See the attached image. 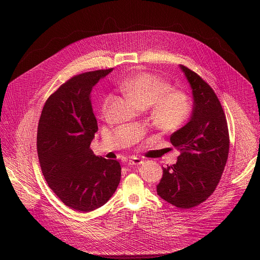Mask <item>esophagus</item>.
Returning <instances> with one entry per match:
<instances>
[{
	"instance_id": "obj_1",
	"label": "esophagus",
	"mask_w": 260,
	"mask_h": 260,
	"mask_svg": "<svg viewBox=\"0 0 260 260\" xmlns=\"http://www.w3.org/2000/svg\"><path fill=\"white\" fill-rule=\"evenodd\" d=\"M142 164H143V160H142L141 158H139V157H135V158H133V159H131V160L128 161V165L132 166V167H134V166H140V165H142Z\"/></svg>"
}]
</instances>
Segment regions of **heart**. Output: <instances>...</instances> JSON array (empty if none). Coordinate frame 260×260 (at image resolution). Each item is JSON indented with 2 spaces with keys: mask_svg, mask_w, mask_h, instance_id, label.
<instances>
[{
  "mask_svg": "<svg viewBox=\"0 0 260 260\" xmlns=\"http://www.w3.org/2000/svg\"><path fill=\"white\" fill-rule=\"evenodd\" d=\"M119 87L139 107H152L151 118L155 126L162 132H175L188 120L192 106L189 96L147 72H138L124 79ZM112 95L103 98L100 106L101 115L107 113Z\"/></svg>",
  "mask_w": 260,
  "mask_h": 260,
  "instance_id": "1",
  "label": "heart"
}]
</instances>
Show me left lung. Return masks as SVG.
I'll return each mask as SVG.
<instances>
[{"mask_svg":"<svg viewBox=\"0 0 260 260\" xmlns=\"http://www.w3.org/2000/svg\"><path fill=\"white\" fill-rule=\"evenodd\" d=\"M190 83L194 106L191 119L171 135L180 150L178 160L164 168L157 194L180 209H191L215 191L230 152V134L223 108L212 87L193 71L180 66Z\"/></svg>","mask_w":260,"mask_h":260,"instance_id":"left-lung-1","label":"left lung"}]
</instances>
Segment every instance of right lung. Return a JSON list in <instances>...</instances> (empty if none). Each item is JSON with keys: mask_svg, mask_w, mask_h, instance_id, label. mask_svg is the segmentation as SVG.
<instances>
[{"mask_svg": "<svg viewBox=\"0 0 260 260\" xmlns=\"http://www.w3.org/2000/svg\"><path fill=\"white\" fill-rule=\"evenodd\" d=\"M113 69L73 76L46 101L38 124L37 151L50 189L69 208L90 212L117 189L121 167L95 156L90 144L98 132L89 94Z\"/></svg>", "mask_w": 260, "mask_h": 260, "instance_id": "add662e5", "label": "right lung"}]
</instances>
